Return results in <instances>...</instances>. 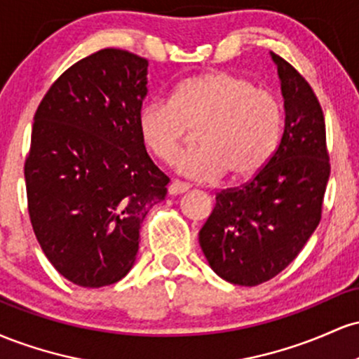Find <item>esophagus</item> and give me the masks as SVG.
Instances as JSON below:
<instances>
[{"mask_svg":"<svg viewBox=\"0 0 359 359\" xmlns=\"http://www.w3.org/2000/svg\"><path fill=\"white\" fill-rule=\"evenodd\" d=\"M187 191H189V184L179 182V180H172V182L168 184V194H170V196H179V194H184Z\"/></svg>","mask_w":359,"mask_h":359,"instance_id":"34e87169","label":"esophagus"}]
</instances>
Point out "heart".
<instances>
[{
    "label": "heart",
    "instance_id": "obj_1",
    "mask_svg": "<svg viewBox=\"0 0 359 359\" xmlns=\"http://www.w3.org/2000/svg\"><path fill=\"white\" fill-rule=\"evenodd\" d=\"M191 128H197L201 145L179 156L177 170L201 182L224 174L231 182H245L277 151L283 109L271 90L231 71L187 77L170 101L151 100L138 109L140 140L162 162H174Z\"/></svg>",
    "mask_w": 359,
    "mask_h": 359
}]
</instances>
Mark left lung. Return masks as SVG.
Segmentation results:
<instances>
[{
	"label": "left lung",
	"mask_w": 359,
	"mask_h": 359,
	"mask_svg": "<svg viewBox=\"0 0 359 359\" xmlns=\"http://www.w3.org/2000/svg\"><path fill=\"white\" fill-rule=\"evenodd\" d=\"M285 128L269 165L241 187L221 191L199 231L209 266L234 285L273 278L304 248L320 221L329 180L323 108L300 74L271 53Z\"/></svg>",
	"instance_id": "1"
}]
</instances>
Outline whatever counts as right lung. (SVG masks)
I'll return each instance as SVG.
<instances>
[{
  "mask_svg": "<svg viewBox=\"0 0 359 359\" xmlns=\"http://www.w3.org/2000/svg\"><path fill=\"white\" fill-rule=\"evenodd\" d=\"M148 60L119 48L71 65L39 104L25 160L28 214L62 277L97 288L135 265L140 224L168 177L137 130Z\"/></svg>",
  "mask_w": 359,
  "mask_h": 359,
  "instance_id": "add662e5",
  "label": "right lung"
}]
</instances>
